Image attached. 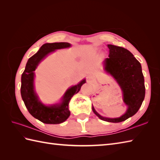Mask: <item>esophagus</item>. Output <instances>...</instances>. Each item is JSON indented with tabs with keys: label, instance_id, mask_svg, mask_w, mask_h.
<instances>
[{
	"label": "esophagus",
	"instance_id": "esophagus-1",
	"mask_svg": "<svg viewBox=\"0 0 160 160\" xmlns=\"http://www.w3.org/2000/svg\"><path fill=\"white\" fill-rule=\"evenodd\" d=\"M87 80L88 82H91V81L93 80V78L92 76H89L87 77Z\"/></svg>",
	"mask_w": 160,
	"mask_h": 160
}]
</instances>
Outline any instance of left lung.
<instances>
[{
  "mask_svg": "<svg viewBox=\"0 0 160 160\" xmlns=\"http://www.w3.org/2000/svg\"><path fill=\"white\" fill-rule=\"evenodd\" d=\"M109 55L104 60V70L117 81L123 93V100L128 108L120 118L102 117L92 107L100 120L118 123L132 117L138 111L145 97L144 79L140 62L127 49L108 45Z\"/></svg>",
  "mask_w": 160,
  "mask_h": 160,
  "instance_id": "1",
  "label": "left lung"
}]
</instances>
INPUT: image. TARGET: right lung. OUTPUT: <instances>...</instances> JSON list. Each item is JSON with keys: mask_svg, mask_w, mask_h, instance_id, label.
<instances>
[{"mask_svg": "<svg viewBox=\"0 0 160 160\" xmlns=\"http://www.w3.org/2000/svg\"><path fill=\"white\" fill-rule=\"evenodd\" d=\"M69 47H71V44L68 42L44 44L38 52L28 60L25 69L22 74L20 93L25 107L33 117L45 124H57L65 121L70 115L69 110L70 100L75 93L79 92L81 87L86 82L85 79H84L77 85L70 87L63 96L61 103L51 106L43 104L39 100L35 92L33 85L34 71L38 64L49 53L54 52L56 49L67 48Z\"/></svg>", "mask_w": 160, "mask_h": 160, "instance_id": "1", "label": "right lung"}]
</instances>
